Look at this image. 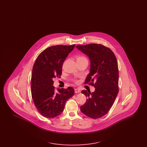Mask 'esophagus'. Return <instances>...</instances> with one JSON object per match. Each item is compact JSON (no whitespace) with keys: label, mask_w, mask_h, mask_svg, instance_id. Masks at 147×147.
<instances>
[{"label":"esophagus","mask_w":147,"mask_h":147,"mask_svg":"<svg viewBox=\"0 0 147 147\" xmlns=\"http://www.w3.org/2000/svg\"><path fill=\"white\" fill-rule=\"evenodd\" d=\"M74 91L76 93H79V92H80V90L79 89H74Z\"/></svg>","instance_id":"1"}]
</instances>
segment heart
Segmentation results:
<instances>
[{"label":"heart","mask_w":147,"mask_h":147,"mask_svg":"<svg viewBox=\"0 0 147 147\" xmlns=\"http://www.w3.org/2000/svg\"><path fill=\"white\" fill-rule=\"evenodd\" d=\"M77 62H80L83 61H88L87 58L83 56H78L77 57Z\"/></svg>","instance_id":"heart-1"}]
</instances>
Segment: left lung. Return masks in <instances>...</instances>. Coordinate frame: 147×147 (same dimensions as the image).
<instances>
[{"label":"left lung","instance_id":"left-lung-1","mask_svg":"<svg viewBox=\"0 0 147 147\" xmlns=\"http://www.w3.org/2000/svg\"><path fill=\"white\" fill-rule=\"evenodd\" d=\"M76 47L88 56L90 61V73L84 83L95 88L92 92L82 91L88 98L80 110L92 119L102 117L110 111L119 92L116 57L111 49L101 44L77 45Z\"/></svg>","mask_w":147,"mask_h":147}]
</instances>
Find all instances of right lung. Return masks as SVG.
Wrapping results in <instances>:
<instances>
[{"label": "right lung", "mask_w": 147, "mask_h": 147, "mask_svg": "<svg viewBox=\"0 0 147 147\" xmlns=\"http://www.w3.org/2000/svg\"><path fill=\"white\" fill-rule=\"evenodd\" d=\"M75 46L49 47L36 59L31 76V95L35 107L45 117L53 119L60 115L66 101L74 94L72 87L56 90L53 84L54 78L61 76L63 62Z\"/></svg>", "instance_id": "right-lung-1"}]
</instances>
